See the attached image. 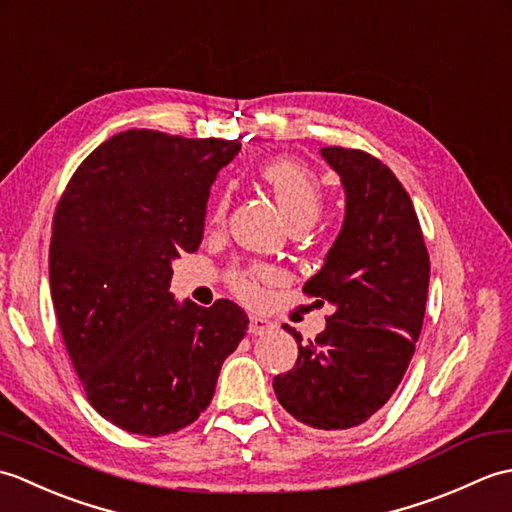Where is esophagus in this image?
I'll list each match as a JSON object with an SVG mask.
<instances>
[{
  "instance_id": "obj_1",
  "label": "esophagus",
  "mask_w": 512,
  "mask_h": 512,
  "mask_svg": "<svg viewBox=\"0 0 512 512\" xmlns=\"http://www.w3.org/2000/svg\"><path fill=\"white\" fill-rule=\"evenodd\" d=\"M270 330H275V323L273 321H268L266 317H259V314H253V317H250L248 332L253 334V336H262V334H266Z\"/></svg>"
}]
</instances>
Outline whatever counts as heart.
Instances as JSON below:
<instances>
[{
	"label": "heart",
	"instance_id": "obj_1",
	"mask_svg": "<svg viewBox=\"0 0 512 512\" xmlns=\"http://www.w3.org/2000/svg\"><path fill=\"white\" fill-rule=\"evenodd\" d=\"M259 178L273 191L292 228H308L319 220L323 211V187L310 169L299 165L297 160L275 158L262 165ZM228 204H231V193L226 189L217 193L211 204V220H222ZM270 279H273V273L268 268L253 266L235 273L231 277V288L239 299L257 301L262 297V286Z\"/></svg>",
	"mask_w": 512,
	"mask_h": 512
}]
</instances>
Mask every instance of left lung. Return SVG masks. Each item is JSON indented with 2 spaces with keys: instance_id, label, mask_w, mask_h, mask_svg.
<instances>
[{
  "instance_id": "left-lung-1",
  "label": "left lung",
  "mask_w": 512,
  "mask_h": 512,
  "mask_svg": "<svg viewBox=\"0 0 512 512\" xmlns=\"http://www.w3.org/2000/svg\"><path fill=\"white\" fill-rule=\"evenodd\" d=\"M339 173L345 220L325 264L303 286L334 312L317 339L295 336V367L273 380L292 418L321 431L367 422L405 376L422 330L429 253L409 193L387 165L361 149L323 147Z\"/></svg>"
}]
</instances>
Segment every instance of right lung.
Here are the masks:
<instances>
[{"instance_id": "obj_1", "label": "right lung", "mask_w": 512, "mask_h": 512, "mask_svg": "<svg viewBox=\"0 0 512 512\" xmlns=\"http://www.w3.org/2000/svg\"><path fill=\"white\" fill-rule=\"evenodd\" d=\"M237 140L127 129L74 171L52 220L54 312L90 405L138 436H167L209 407L248 330L237 303H178L171 262L202 242L206 202Z\"/></svg>"}]
</instances>
